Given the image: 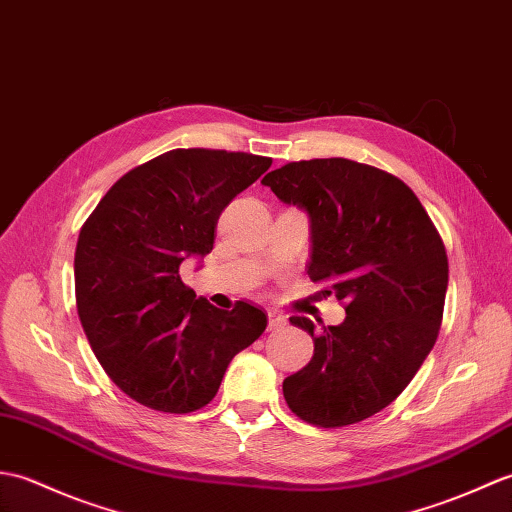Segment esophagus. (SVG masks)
<instances>
[{
    "label": "esophagus",
    "instance_id": "1",
    "mask_svg": "<svg viewBox=\"0 0 512 512\" xmlns=\"http://www.w3.org/2000/svg\"><path fill=\"white\" fill-rule=\"evenodd\" d=\"M267 320H269V331H276V328L285 326L287 317L282 315V313H278V311H269V313H267Z\"/></svg>",
    "mask_w": 512,
    "mask_h": 512
}]
</instances>
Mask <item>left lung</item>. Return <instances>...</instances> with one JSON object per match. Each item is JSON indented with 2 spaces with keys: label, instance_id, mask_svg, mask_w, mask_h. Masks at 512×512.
<instances>
[{
  "label": "left lung",
  "instance_id": "1",
  "mask_svg": "<svg viewBox=\"0 0 512 512\" xmlns=\"http://www.w3.org/2000/svg\"><path fill=\"white\" fill-rule=\"evenodd\" d=\"M263 184L309 214L306 274L346 304V320L315 333L313 359L282 383L293 414L317 427L359 423L388 407L434 348L449 282L429 214L399 177L344 157L291 162Z\"/></svg>",
  "mask_w": 512,
  "mask_h": 512
}]
</instances>
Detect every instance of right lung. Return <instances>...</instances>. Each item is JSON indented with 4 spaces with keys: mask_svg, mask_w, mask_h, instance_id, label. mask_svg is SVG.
I'll return each mask as SVG.
<instances>
[{
    "mask_svg": "<svg viewBox=\"0 0 512 512\" xmlns=\"http://www.w3.org/2000/svg\"><path fill=\"white\" fill-rule=\"evenodd\" d=\"M271 157L175 149L122 175L78 234L76 309L96 359L151 410L188 414L219 392L234 355L267 315L238 300L212 306L181 282L186 258L212 252L221 212Z\"/></svg>",
    "mask_w": 512,
    "mask_h": 512,
    "instance_id": "right-lung-1",
    "label": "right lung"
}]
</instances>
